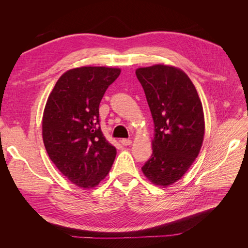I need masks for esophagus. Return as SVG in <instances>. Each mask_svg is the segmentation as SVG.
Masks as SVG:
<instances>
[{"mask_svg": "<svg viewBox=\"0 0 248 248\" xmlns=\"http://www.w3.org/2000/svg\"><path fill=\"white\" fill-rule=\"evenodd\" d=\"M131 142H132V140L129 139H122L121 140V144L123 146H129V145H131Z\"/></svg>", "mask_w": 248, "mask_h": 248, "instance_id": "34e87169", "label": "esophagus"}]
</instances>
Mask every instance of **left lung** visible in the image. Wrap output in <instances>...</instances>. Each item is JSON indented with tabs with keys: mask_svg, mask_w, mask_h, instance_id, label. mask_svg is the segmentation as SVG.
<instances>
[{
	"mask_svg": "<svg viewBox=\"0 0 248 248\" xmlns=\"http://www.w3.org/2000/svg\"><path fill=\"white\" fill-rule=\"evenodd\" d=\"M155 125L153 153L141 168L156 185L178 181L197 158L204 140V111L190 78L176 67L136 71Z\"/></svg>",
	"mask_w": 248,
	"mask_h": 248,
	"instance_id": "obj_1",
	"label": "left lung"
}]
</instances>
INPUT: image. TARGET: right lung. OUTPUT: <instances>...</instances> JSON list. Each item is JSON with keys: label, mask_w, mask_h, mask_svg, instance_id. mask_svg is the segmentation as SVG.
I'll return each instance as SVG.
<instances>
[{"label": "right lung", "mask_w": 248, "mask_h": 248, "mask_svg": "<svg viewBox=\"0 0 248 248\" xmlns=\"http://www.w3.org/2000/svg\"><path fill=\"white\" fill-rule=\"evenodd\" d=\"M119 68L80 67L65 72L48 96L42 137L50 160L67 179L90 188L106 178L116 148L103 137L99 104Z\"/></svg>", "instance_id": "obj_1"}]
</instances>
